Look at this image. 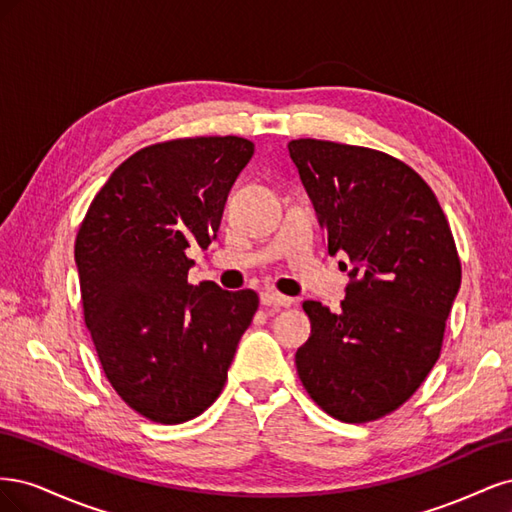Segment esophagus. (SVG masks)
<instances>
[{
	"instance_id": "esophagus-1",
	"label": "esophagus",
	"mask_w": 512,
	"mask_h": 512,
	"mask_svg": "<svg viewBox=\"0 0 512 512\" xmlns=\"http://www.w3.org/2000/svg\"><path fill=\"white\" fill-rule=\"evenodd\" d=\"M260 305H265V307H290L292 299L284 297V294L275 292V290H265V292H260Z\"/></svg>"
}]
</instances>
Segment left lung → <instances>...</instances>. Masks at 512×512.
I'll use <instances>...</instances> for the list:
<instances>
[{"mask_svg": "<svg viewBox=\"0 0 512 512\" xmlns=\"http://www.w3.org/2000/svg\"><path fill=\"white\" fill-rule=\"evenodd\" d=\"M288 151L329 254L350 260L342 312L303 303L312 335L294 363L324 412L376 421L408 401L438 361L461 286L453 232L423 177L389 153L316 138L290 141Z\"/></svg>", "mask_w": 512, "mask_h": 512, "instance_id": "left-lung-1", "label": "left lung"}]
</instances>
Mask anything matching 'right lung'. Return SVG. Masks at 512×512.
<instances>
[{"instance_id": "obj_1", "label": "right lung", "mask_w": 512, "mask_h": 512, "mask_svg": "<svg viewBox=\"0 0 512 512\" xmlns=\"http://www.w3.org/2000/svg\"><path fill=\"white\" fill-rule=\"evenodd\" d=\"M254 156L241 136L177 138L136 151L91 200L74 243L85 324L104 374L153 423L177 425L220 397L254 290L192 286L232 183Z\"/></svg>"}]
</instances>
